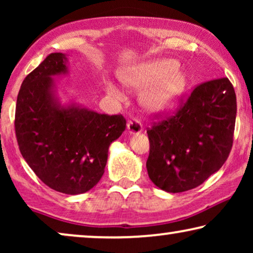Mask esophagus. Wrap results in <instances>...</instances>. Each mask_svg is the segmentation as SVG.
Returning a JSON list of instances; mask_svg holds the SVG:
<instances>
[{"label": "esophagus", "instance_id": "1", "mask_svg": "<svg viewBox=\"0 0 253 253\" xmlns=\"http://www.w3.org/2000/svg\"><path fill=\"white\" fill-rule=\"evenodd\" d=\"M127 131L132 134L140 133L143 131V124L138 119H131L127 122Z\"/></svg>", "mask_w": 253, "mask_h": 253}]
</instances>
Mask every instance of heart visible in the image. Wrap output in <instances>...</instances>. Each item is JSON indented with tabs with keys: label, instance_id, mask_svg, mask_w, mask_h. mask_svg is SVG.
Returning <instances> with one entry per match:
<instances>
[{
	"label": "heart",
	"instance_id": "1",
	"mask_svg": "<svg viewBox=\"0 0 253 253\" xmlns=\"http://www.w3.org/2000/svg\"><path fill=\"white\" fill-rule=\"evenodd\" d=\"M121 78L124 84L133 88H140L154 81L140 93L141 103L153 112H166L176 106L188 84L186 76L171 61L151 62L126 71ZM106 89L110 95L120 96V91L112 83H107Z\"/></svg>",
	"mask_w": 253,
	"mask_h": 253
}]
</instances>
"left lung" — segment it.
Instances as JSON below:
<instances>
[{"label": "left lung", "mask_w": 253, "mask_h": 253, "mask_svg": "<svg viewBox=\"0 0 253 253\" xmlns=\"http://www.w3.org/2000/svg\"><path fill=\"white\" fill-rule=\"evenodd\" d=\"M179 102L175 113L147 129L148 176L172 193L197 188L222 167L233 147L237 112L228 78L204 82Z\"/></svg>", "instance_id": "1"}]
</instances>
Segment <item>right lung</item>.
Instances as JSON below:
<instances>
[{"label":"right lung","instance_id":"obj_1","mask_svg":"<svg viewBox=\"0 0 253 253\" xmlns=\"http://www.w3.org/2000/svg\"><path fill=\"white\" fill-rule=\"evenodd\" d=\"M65 60L64 54L51 53L24 79L15 131L20 153L44 184L79 195L102 177L109 145L126 130V121L122 115L58 105L51 76L65 74Z\"/></svg>","mask_w":253,"mask_h":253}]
</instances>
